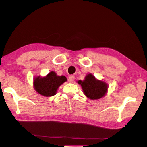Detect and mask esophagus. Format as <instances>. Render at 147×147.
Returning a JSON list of instances; mask_svg holds the SVG:
<instances>
[{"instance_id": "1", "label": "esophagus", "mask_w": 147, "mask_h": 147, "mask_svg": "<svg viewBox=\"0 0 147 147\" xmlns=\"http://www.w3.org/2000/svg\"><path fill=\"white\" fill-rule=\"evenodd\" d=\"M74 80H75V77L74 75H70L68 79V81L69 83H73L74 82Z\"/></svg>"}]
</instances>
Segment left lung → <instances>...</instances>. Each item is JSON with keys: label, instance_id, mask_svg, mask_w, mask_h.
<instances>
[{"label": "left lung", "instance_id": "obj_1", "mask_svg": "<svg viewBox=\"0 0 147 147\" xmlns=\"http://www.w3.org/2000/svg\"><path fill=\"white\" fill-rule=\"evenodd\" d=\"M77 83L81 85L83 94L91 100L100 99L108 92V84L104 80L97 79L92 74H88L83 80H78Z\"/></svg>", "mask_w": 147, "mask_h": 147}]
</instances>
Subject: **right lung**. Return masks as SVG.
I'll list each match as a JSON object with an SVG mask.
<instances>
[{"label":"right lung","instance_id":"add662e5","mask_svg":"<svg viewBox=\"0 0 147 147\" xmlns=\"http://www.w3.org/2000/svg\"><path fill=\"white\" fill-rule=\"evenodd\" d=\"M67 81L64 75L59 76L55 71H50L46 76L35 77L33 86L38 94L45 97H51L56 94L59 87Z\"/></svg>","mask_w":147,"mask_h":147}]
</instances>
